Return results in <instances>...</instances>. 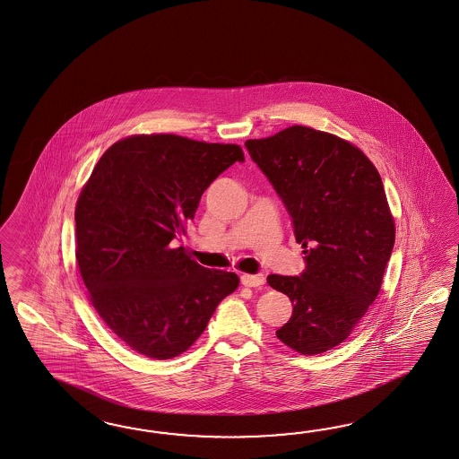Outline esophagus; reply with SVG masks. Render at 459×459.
<instances>
[{"label":"esophagus","mask_w":459,"mask_h":459,"mask_svg":"<svg viewBox=\"0 0 459 459\" xmlns=\"http://www.w3.org/2000/svg\"><path fill=\"white\" fill-rule=\"evenodd\" d=\"M241 282L247 288H259V286L264 284V276L261 273H258V274H243Z\"/></svg>","instance_id":"1"}]
</instances>
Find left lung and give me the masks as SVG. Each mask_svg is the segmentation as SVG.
Returning a JSON list of instances; mask_svg holds the SVG:
<instances>
[{
	"mask_svg": "<svg viewBox=\"0 0 459 459\" xmlns=\"http://www.w3.org/2000/svg\"><path fill=\"white\" fill-rule=\"evenodd\" d=\"M245 146L284 203L305 255L299 276H268L293 305L276 336L298 353H325L351 334L379 293L394 247L383 181L359 148L307 126Z\"/></svg>",
	"mask_w": 459,
	"mask_h": 459,
	"instance_id": "obj_1",
	"label": "left lung"
}]
</instances>
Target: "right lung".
<instances>
[{"label":"right lung","mask_w":459,"mask_h":459,"mask_svg":"<svg viewBox=\"0 0 459 459\" xmlns=\"http://www.w3.org/2000/svg\"><path fill=\"white\" fill-rule=\"evenodd\" d=\"M236 161H245L238 144L136 134L108 148L82 189L74 221L82 281L106 326L134 351L185 353L238 288L235 273L203 268L185 247H169L204 189Z\"/></svg>","instance_id":"right-lung-1"}]
</instances>
